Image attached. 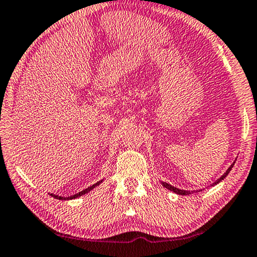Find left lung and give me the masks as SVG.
Returning <instances> with one entry per match:
<instances>
[{
  "label": "left lung",
  "mask_w": 257,
  "mask_h": 257,
  "mask_svg": "<svg viewBox=\"0 0 257 257\" xmlns=\"http://www.w3.org/2000/svg\"><path fill=\"white\" fill-rule=\"evenodd\" d=\"M234 163H235V161H234ZM234 163L231 164L230 167H229V168L227 169V172H225L223 175H222L220 179H217L216 181H215V182L213 183V186H215V184H217V183H220L222 180H224L225 179V176L228 175L229 173H230V170H231V168H232V166H234ZM161 184H162V186L164 187V188H167V189H169L170 191H173V193H175V194H177V195H189V194H191V193H194V191H190V190H183V189H179V188H176V187H173L172 184H169V183H167V182H161Z\"/></svg>",
  "instance_id": "left-lung-1"
}]
</instances>
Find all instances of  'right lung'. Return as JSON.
Returning <instances> with one entry per match:
<instances>
[{"label":"right lung","mask_w":257,"mask_h":257,"mask_svg":"<svg viewBox=\"0 0 257 257\" xmlns=\"http://www.w3.org/2000/svg\"><path fill=\"white\" fill-rule=\"evenodd\" d=\"M102 182H103V180H101V181H98L97 183H95V184H93V186H90V187H88L87 189H84V190H82V191H80V193H77V194H75V195H73V196H68V197H63V196H59V195H55V194H50L51 196H53L54 198H57V200H73V198H77V197H80V196H82V195H85L87 193H89V191L90 190H93L94 188H96L98 184H101Z\"/></svg>","instance_id":"obj_1"}]
</instances>
